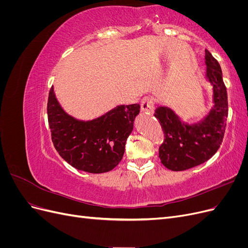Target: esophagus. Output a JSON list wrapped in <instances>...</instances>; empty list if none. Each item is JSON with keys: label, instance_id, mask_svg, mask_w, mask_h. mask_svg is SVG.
Listing matches in <instances>:
<instances>
[{"label": "esophagus", "instance_id": "obj_1", "mask_svg": "<svg viewBox=\"0 0 248 248\" xmlns=\"http://www.w3.org/2000/svg\"><path fill=\"white\" fill-rule=\"evenodd\" d=\"M153 98L151 96H145L140 100V108L145 112H152L153 111Z\"/></svg>", "mask_w": 248, "mask_h": 248}]
</instances>
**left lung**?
<instances>
[{
  "mask_svg": "<svg viewBox=\"0 0 248 248\" xmlns=\"http://www.w3.org/2000/svg\"><path fill=\"white\" fill-rule=\"evenodd\" d=\"M207 78L213 86L214 107L198 124L187 125L170 108H156L154 116L163 131L161 163L170 170H185L209 160L219 149L228 119V94L217 60L206 49Z\"/></svg>",
  "mask_w": 248,
  "mask_h": 248,
  "instance_id": "1",
  "label": "left lung"
}]
</instances>
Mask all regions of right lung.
<instances>
[{"label":"right lung","mask_w":248,"mask_h":248,"mask_svg":"<svg viewBox=\"0 0 248 248\" xmlns=\"http://www.w3.org/2000/svg\"><path fill=\"white\" fill-rule=\"evenodd\" d=\"M140 104L119 106L92 121L67 115L50 88L47 118L51 140L59 155L70 166L92 174L111 170L121 161L126 140L133 129Z\"/></svg>","instance_id":"add662e5"}]
</instances>
